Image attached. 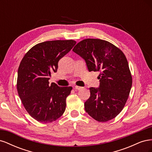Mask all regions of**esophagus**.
Instances as JSON below:
<instances>
[{"label": "esophagus", "mask_w": 152, "mask_h": 152, "mask_svg": "<svg viewBox=\"0 0 152 152\" xmlns=\"http://www.w3.org/2000/svg\"><path fill=\"white\" fill-rule=\"evenodd\" d=\"M74 88L77 90H80V89H82V88H83V87L79 86H74Z\"/></svg>", "instance_id": "1"}]
</instances>
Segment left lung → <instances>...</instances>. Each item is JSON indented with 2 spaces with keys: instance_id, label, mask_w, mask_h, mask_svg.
<instances>
[{
  "instance_id": "left-lung-1",
  "label": "left lung",
  "mask_w": 152,
  "mask_h": 152,
  "mask_svg": "<svg viewBox=\"0 0 152 152\" xmlns=\"http://www.w3.org/2000/svg\"><path fill=\"white\" fill-rule=\"evenodd\" d=\"M73 51L83 58L89 72H99V88L90 87L84 103L86 112L94 120L104 122L114 118L125 106L132 79L128 61L122 50L107 40L86 39Z\"/></svg>"
}]
</instances>
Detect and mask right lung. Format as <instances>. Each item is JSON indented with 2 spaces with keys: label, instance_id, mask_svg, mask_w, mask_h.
<instances>
[{
  "label": "right lung",
  "instance_id": "obj_1",
  "mask_svg": "<svg viewBox=\"0 0 152 152\" xmlns=\"http://www.w3.org/2000/svg\"><path fill=\"white\" fill-rule=\"evenodd\" d=\"M76 44L73 40L45 41L32 47L21 59L18 70L17 90L26 112L42 123L55 121L65 112L66 99L72 87L49 85V77L58 63Z\"/></svg>",
  "mask_w": 152,
  "mask_h": 152
}]
</instances>
